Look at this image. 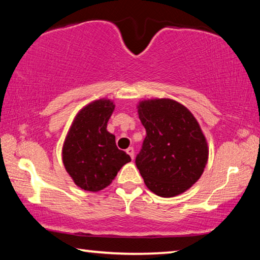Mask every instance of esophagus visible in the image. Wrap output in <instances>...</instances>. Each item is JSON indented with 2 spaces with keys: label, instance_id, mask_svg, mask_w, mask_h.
<instances>
[{
  "label": "esophagus",
  "instance_id": "34e87169",
  "mask_svg": "<svg viewBox=\"0 0 260 260\" xmlns=\"http://www.w3.org/2000/svg\"><path fill=\"white\" fill-rule=\"evenodd\" d=\"M126 152L128 153V155H129V157L132 158V159H134V149H133V148L129 147V148L127 149V150H126Z\"/></svg>",
  "mask_w": 260,
  "mask_h": 260
}]
</instances>
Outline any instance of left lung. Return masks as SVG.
<instances>
[{
    "label": "left lung",
    "instance_id": "left-lung-1",
    "mask_svg": "<svg viewBox=\"0 0 260 260\" xmlns=\"http://www.w3.org/2000/svg\"><path fill=\"white\" fill-rule=\"evenodd\" d=\"M139 118L146 128L135 164L152 192L173 197L201 178L208 143L199 122L182 104L169 99L142 101Z\"/></svg>",
    "mask_w": 260,
    "mask_h": 260
}]
</instances>
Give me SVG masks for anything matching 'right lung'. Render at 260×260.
I'll list each match as a JSON object with an SVG mask.
<instances>
[{
    "mask_svg": "<svg viewBox=\"0 0 260 260\" xmlns=\"http://www.w3.org/2000/svg\"><path fill=\"white\" fill-rule=\"evenodd\" d=\"M114 104L99 100L77 114L63 146V162L74 183L87 191L108 187L131 157L107 131Z\"/></svg>",
    "mask_w": 260,
    "mask_h": 260,
    "instance_id": "right-lung-1",
    "label": "right lung"
}]
</instances>
